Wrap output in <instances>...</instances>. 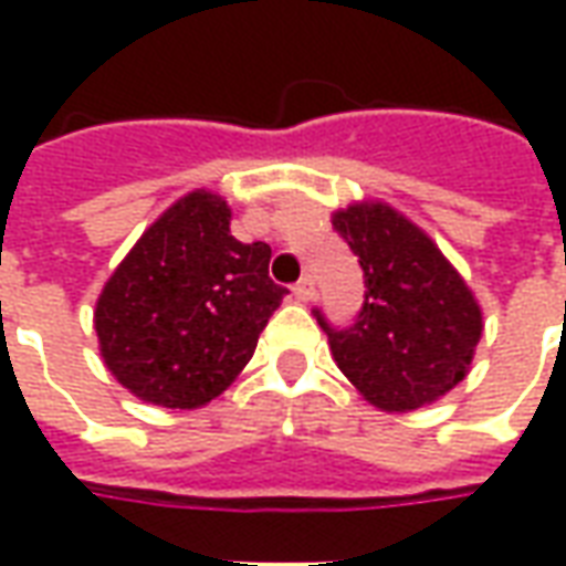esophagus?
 <instances>
[{
	"mask_svg": "<svg viewBox=\"0 0 566 566\" xmlns=\"http://www.w3.org/2000/svg\"><path fill=\"white\" fill-rule=\"evenodd\" d=\"M294 296L300 300V303H308V300L315 296V284H312V279H308V275L294 284Z\"/></svg>",
	"mask_w": 566,
	"mask_h": 566,
	"instance_id": "obj_1",
	"label": "esophagus"
}]
</instances>
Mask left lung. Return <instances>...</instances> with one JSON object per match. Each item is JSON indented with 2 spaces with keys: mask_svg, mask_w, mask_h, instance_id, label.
Instances as JSON below:
<instances>
[{
  "mask_svg": "<svg viewBox=\"0 0 566 566\" xmlns=\"http://www.w3.org/2000/svg\"><path fill=\"white\" fill-rule=\"evenodd\" d=\"M333 230L364 270L352 324L315 318L357 391L388 412L433 403L467 376L482 336L470 287L416 223L381 202L333 214Z\"/></svg>",
  "mask_w": 566,
  "mask_h": 566,
  "instance_id": "obj_1",
  "label": "left lung"
}]
</instances>
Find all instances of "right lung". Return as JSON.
Wrapping results in <instances>:
<instances>
[{
  "instance_id": "right-lung-1",
  "label": "right lung",
  "mask_w": 566,
  "mask_h": 566,
  "mask_svg": "<svg viewBox=\"0 0 566 566\" xmlns=\"http://www.w3.org/2000/svg\"><path fill=\"white\" fill-rule=\"evenodd\" d=\"M272 248L230 235L221 197L197 190L150 223L96 303L105 367L166 409H197L242 373L287 287Z\"/></svg>"
}]
</instances>
